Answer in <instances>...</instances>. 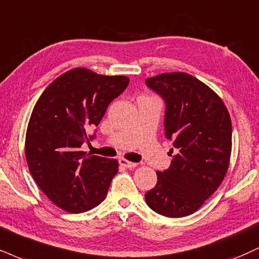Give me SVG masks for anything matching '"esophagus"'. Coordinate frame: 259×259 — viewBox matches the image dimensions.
Returning <instances> with one entry per match:
<instances>
[{
    "mask_svg": "<svg viewBox=\"0 0 259 259\" xmlns=\"http://www.w3.org/2000/svg\"><path fill=\"white\" fill-rule=\"evenodd\" d=\"M119 163H120V165H122V167H126V168L137 167V163H135V162H130V161H127V159H124V158H120Z\"/></svg>",
    "mask_w": 259,
    "mask_h": 259,
    "instance_id": "1",
    "label": "esophagus"
}]
</instances>
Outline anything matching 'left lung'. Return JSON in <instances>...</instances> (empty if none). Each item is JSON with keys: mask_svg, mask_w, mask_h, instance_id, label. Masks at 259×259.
I'll return each instance as SVG.
<instances>
[{"mask_svg": "<svg viewBox=\"0 0 259 259\" xmlns=\"http://www.w3.org/2000/svg\"><path fill=\"white\" fill-rule=\"evenodd\" d=\"M165 103L164 135L173 142L168 169L145 202L159 215L184 218L197 211L218 190L232 152V121L225 103L209 86L183 72L145 80Z\"/></svg>", "mask_w": 259, "mask_h": 259, "instance_id": "left-lung-1", "label": "left lung"}]
</instances>
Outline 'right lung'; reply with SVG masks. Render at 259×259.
Here are the masks:
<instances>
[{"mask_svg": "<svg viewBox=\"0 0 259 259\" xmlns=\"http://www.w3.org/2000/svg\"><path fill=\"white\" fill-rule=\"evenodd\" d=\"M128 82L123 75L71 69L48 86L32 110L25 140L28 169L46 196L67 212L88 211L105 199L119 163L80 148L95 138L89 132Z\"/></svg>", "mask_w": 259, "mask_h": 259, "instance_id": "right-lung-1", "label": "right lung"}]
</instances>
